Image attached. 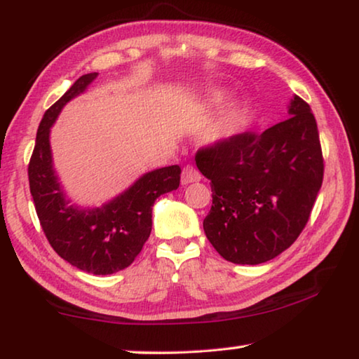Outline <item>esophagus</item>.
Masks as SVG:
<instances>
[{
	"label": "esophagus",
	"mask_w": 359,
	"mask_h": 359,
	"mask_svg": "<svg viewBox=\"0 0 359 359\" xmlns=\"http://www.w3.org/2000/svg\"><path fill=\"white\" fill-rule=\"evenodd\" d=\"M201 180V174L196 168L193 166H187L184 168V171H182V185H188L191 184V182H198Z\"/></svg>",
	"instance_id": "34e87169"
}]
</instances>
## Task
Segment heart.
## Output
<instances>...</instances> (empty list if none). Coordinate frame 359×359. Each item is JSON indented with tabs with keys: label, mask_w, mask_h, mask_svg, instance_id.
Masks as SVG:
<instances>
[{
	"label": "heart",
	"mask_w": 359,
	"mask_h": 359,
	"mask_svg": "<svg viewBox=\"0 0 359 359\" xmlns=\"http://www.w3.org/2000/svg\"><path fill=\"white\" fill-rule=\"evenodd\" d=\"M224 98H226L224 92H222V90H214V92L208 95V100H205V102H208L209 106H217V104H220ZM234 128H236V112H231L229 115L224 117L222 123L217 126V130L214 131V139H224V137L231 136L233 135Z\"/></svg>",
	"instance_id": "1"
}]
</instances>
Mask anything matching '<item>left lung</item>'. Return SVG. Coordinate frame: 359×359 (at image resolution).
Listing matches in <instances>:
<instances>
[{
    "instance_id": "obj_1",
    "label": "left lung",
    "mask_w": 359,
    "mask_h": 359,
    "mask_svg": "<svg viewBox=\"0 0 359 359\" xmlns=\"http://www.w3.org/2000/svg\"><path fill=\"white\" fill-rule=\"evenodd\" d=\"M288 114L259 135L231 136L194 158L212 188L204 233L231 263L276 258L311 217L325 169L317 121L299 96L290 101Z\"/></svg>"
}]
</instances>
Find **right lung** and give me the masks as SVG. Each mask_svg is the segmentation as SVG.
I'll use <instances>...</instances> for the list:
<instances>
[{
  "label": "right lung",
  "instance_id": "add662e5",
  "mask_svg": "<svg viewBox=\"0 0 359 359\" xmlns=\"http://www.w3.org/2000/svg\"><path fill=\"white\" fill-rule=\"evenodd\" d=\"M98 72L77 79L42 117L28 165L29 191L44 234L60 257L77 269L107 276L128 267L141 253L151 231V208L158 196L177 190V165L144 174L101 208H79L66 198L53 169L50 128L62 109L83 93Z\"/></svg>",
  "mask_w": 359,
  "mask_h": 359
}]
</instances>
